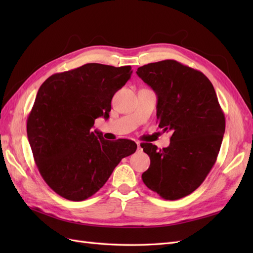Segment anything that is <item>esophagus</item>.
<instances>
[{
	"mask_svg": "<svg viewBox=\"0 0 253 253\" xmlns=\"http://www.w3.org/2000/svg\"><path fill=\"white\" fill-rule=\"evenodd\" d=\"M136 144H137V152H142V148H141V145H140V142L137 141Z\"/></svg>",
	"mask_w": 253,
	"mask_h": 253,
	"instance_id": "esophagus-1",
	"label": "esophagus"
}]
</instances>
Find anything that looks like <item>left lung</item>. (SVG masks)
<instances>
[{
	"mask_svg": "<svg viewBox=\"0 0 253 253\" xmlns=\"http://www.w3.org/2000/svg\"><path fill=\"white\" fill-rule=\"evenodd\" d=\"M136 74L157 95L158 126L172 133L167 148L141 144L151 159L142 180L165 200H179L200 187L215 164L224 113L210 80L177 61L149 63Z\"/></svg>",
	"mask_w": 253,
	"mask_h": 253,
	"instance_id": "left-lung-1",
	"label": "left lung"
}]
</instances>
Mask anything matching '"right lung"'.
I'll return each mask as SVG.
<instances>
[{
	"instance_id": "add662e5",
	"label": "right lung",
	"mask_w": 253,
	"mask_h": 253,
	"mask_svg": "<svg viewBox=\"0 0 253 253\" xmlns=\"http://www.w3.org/2000/svg\"><path fill=\"white\" fill-rule=\"evenodd\" d=\"M132 73L131 66L87 63L50 76L38 90L27 137L38 170L60 196L86 200L135 153L134 141H109L91 129L95 119L110 117L112 98Z\"/></svg>"
}]
</instances>
